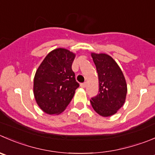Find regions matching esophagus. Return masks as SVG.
<instances>
[{
  "label": "esophagus",
  "instance_id": "1",
  "mask_svg": "<svg viewBox=\"0 0 155 155\" xmlns=\"http://www.w3.org/2000/svg\"><path fill=\"white\" fill-rule=\"evenodd\" d=\"M80 85H81V87H82V88H85V87H86V82L82 83Z\"/></svg>",
  "mask_w": 155,
  "mask_h": 155
}]
</instances>
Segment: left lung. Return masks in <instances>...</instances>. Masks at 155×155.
<instances>
[{
	"instance_id": "obj_1",
	"label": "left lung",
	"mask_w": 155,
	"mask_h": 155,
	"mask_svg": "<svg viewBox=\"0 0 155 155\" xmlns=\"http://www.w3.org/2000/svg\"><path fill=\"white\" fill-rule=\"evenodd\" d=\"M98 75V94L91 98L93 109L102 117L114 115L124 105L127 85L122 70L106 54H91Z\"/></svg>"
}]
</instances>
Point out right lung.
<instances>
[{"label":"right lung","mask_w":155,"mask_h":155,"mask_svg":"<svg viewBox=\"0 0 155 155\" xmlns=\"http://www.w3.org/2000/svg\"><path fill=\"white\" fill-rule=\"evenodd\" d=\"M74 58V54L67 49H55L38 68L34 78V95L38 105L46 114L64 111L79 86L72 70Z\"/></svg>","instance_id":"add662e5"}]
</instances>
